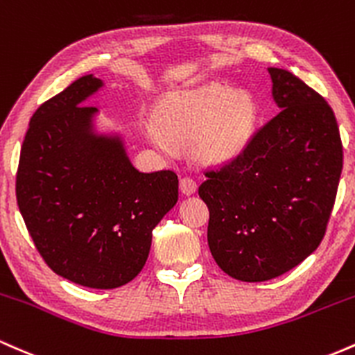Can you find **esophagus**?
<instances>
[{
  "instance_id": "34e87169",
  "label": "esophagus",
  "mask_w": 355,
  "mask_h": 355,
  "mask_svg": "<svg viewBox=\"0 0 355 355\" xmlns=\"http://www.w3.org/2000/svg\"><path fill=\"white\" fill-rule=\"evenodd\" d=\"M179 188H181V193L184 194V196H191V194H194L198 191V184L196 181H193L191 178H182L181 181H179Z\"/></svg>"
}]
</instances>
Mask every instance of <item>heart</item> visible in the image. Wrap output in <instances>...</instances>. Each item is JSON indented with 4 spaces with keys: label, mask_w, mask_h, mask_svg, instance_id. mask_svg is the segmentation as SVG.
Masks as SVG:
<instances>
[{
    "label": "heart",
    "mask_w": 355,
    "mask_h": 355,
    "mask_svg": "<svg viewBox=\"0 0 355 355\" xmlns=\"http://www.w3.org/2000/svg\"><path fill=\"white\" fill-rule=\"evenodd\" d=\"M257 122L258 103L250 92L205 83L166 95L156 124L147 125L146 134L167 156L174 153V144H193L199 162L221 166L246 149Z\"/></svg>",
    "instance_id": "1"
}]
</instances>
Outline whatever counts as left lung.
Masks as SVG:
<instances>
[{
  "instance_id": "1",
  "label": "left lung",
  "mask_w": 355,
  "mask_h": 355,
  "mask_svg": "<svg viewBox=\"0 0 355 355\" xmlns=\"http://www.w3.org/2000/svg\"><path fill=\"white\" fill-rule=\"evenodd\" d=\"M280 114L233 162L206 174L208 245L234 280L266 282L317 250L342 173V144L329 103L288 70L268 67Z\"/></svg>"
}]
</instances>
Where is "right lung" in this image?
<instances>
[{"instance_id":"add662e5","label":"right lung","mask_w":355,"mask_h":355,"mask_svg":"<svg viewBox=\"0 0 355 355\" xmlns=\"http://www.w3.org/2000/svg\"><path fill=\"white\" fill-rule=\"evenodd\" d=\"M105 83L83 75L38 107L23 141L18 208L35 246L60 277L89 288L134 280L153 230L178 202L173 171L141 173L121 130L98 129L85 105Z\"/></svg>"}]
</instances>
